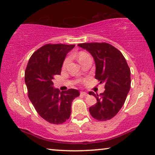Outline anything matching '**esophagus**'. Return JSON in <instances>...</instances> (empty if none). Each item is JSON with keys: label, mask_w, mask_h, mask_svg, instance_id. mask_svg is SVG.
Here are the masks:
<instances>
[{"label": "esophagus", "mask_w": 155, "mask_h": 155, "mask_svg": "<svg viewBox=\"0 0 155 155\" xmlns=\"http://www.w3.org/2000/svg\"><path fill=\"white\" fill-rule=\"evenodd\" d=\"M81 95H83V96H87L88 95V94L87 93V92H81Z\"/></svg>", "instance_id": "obj_1"}]
</instances>
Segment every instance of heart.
<instances>
[{
    "instance_id": "1",
    "label": "heart",
    "mask_w": 155,
    "mask_h": 155,
    "mask_svg": "<svg viewBox=\"0 0 155 155\" xmlns=\"http://www.w3.org/2000/svg\"><path fill=\"white\" fill-rule=\"evenodd\" d=\"M87 56H89V55L87 54H86V53H85V52H84V51L80 52L79 54H78V61H79V63L82 61L83 59H84L85 58H86ZM68 61H69L68 58H67L65 61H64V66L65 65V64L68 63Z\"/></svg>"
}]
</instances>
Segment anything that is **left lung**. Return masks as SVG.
<instances>
[{
	"instance_id": "obj_1",
	"label": "left lung",
	"mask_w": 155,
	"mask_h": 155,
	"mask_svg": "<svg viewBox=\"0 0 155 155\" xmlns=\"http://www.w3.org/2000/svg\"><path fill=\"white\" fill-rule=\"evenodd\" d=\"M78 47L87 51L95 63V78L104 84L100 95L90 92L97 99L89 108L94 119L105 121L114 117L123 106L131 87V71L125 58L116 48L107 43H84Z\"/></svg>"
}]
</instances>
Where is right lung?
Instances as JSON below:
<instances>
[{
  "label": "right lung",
  "instance_id": "obj_1",
  "mask_svg": "<svg viewBox=\"0 0 155 155\" xmlns=\"http://www.w3.org/2000/svg\"><path fill=\"white\" fill-rule=\"evenodd\" d=\"M75 45H46L31 55L25 71L28 97L38 114L51 124H62L71 114L72 101L79 96L76 89L61 92L55 88V75H60L67 54Z\"/></svg>",
  "mask_w": 155,
  "mask_h": 155
}]
</instances>
